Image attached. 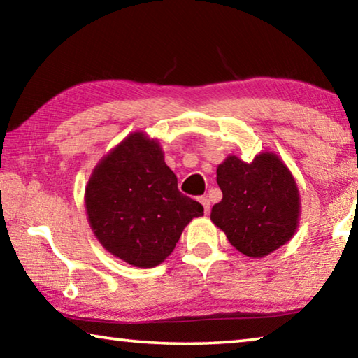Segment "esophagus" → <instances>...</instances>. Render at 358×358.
Here are the masks:
<instances>
[{
  "label": "esophagus",
  "instance_id": "obj_1",
  "mask_svg": "<svg viewBox=\"0 0 358 358\" xmlns=\"http://www.w3.org/2000/svg\"><path fill=\"white\" fill-rule=\"evenodd\" d=\"M199 202L202 203V207L205 210V215H208L210 213V199L208 197H201V199H199Z\"/></svg>",
  "mask_w": 358,
  "mask_h": 358
}]
</instances>
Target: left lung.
Instances as JSON below:
<instances>
[{
    "label": "left lung",
    "mask_w": 358,
    "mask_h": 358,
    "mask_svg": "<svg viewBox=\"0 0 358 358\" xmlns=\"http://www.w3.org/2000/svg\"><path fill=\"white\" fill-rule=\"evenodd\" d=\"M216 181L222 199L210 217L235 250L257 259L294 237L300 217L299 187L273 151H262L251 162L229 155L216 169Z\"/></svg>",
    "instance_id": "left-lung-1"
}]
</instances>
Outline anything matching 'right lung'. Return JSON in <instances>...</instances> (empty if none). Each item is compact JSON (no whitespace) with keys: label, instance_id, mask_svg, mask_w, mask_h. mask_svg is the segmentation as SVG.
I'll use <instances>...</instances> for the list:
<instances>
[{"label":"right lung","instance_id":"obj_1","mask_svg":"<svg viewBox=\"0 0 358 358\" xmlns=\"http://www.w3.org/2000/svg\"><path fill=\"white\" fill-rule=\"evenodd\" d=\"M96 238L115 257L153 268L171 256L203 207L178 191L157 138L132 132L98 162L85 187Z\"/></svg>","mask_w":358,"mask_h":358}]
</instances>
